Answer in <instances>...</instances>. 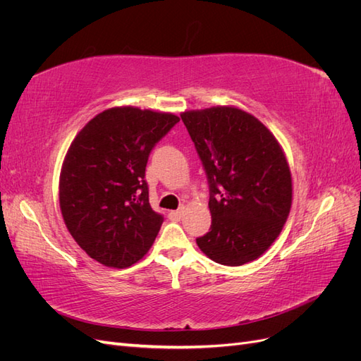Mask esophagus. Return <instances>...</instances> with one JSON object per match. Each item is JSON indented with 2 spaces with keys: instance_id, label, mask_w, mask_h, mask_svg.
Returning a JSON list of instances; mask_svg holds the SVG:
<instances>
[{
  "instance_id": "obj_1",
  "label": "esophagus",
  "mask_w": 361,
  "mask_h": 361,
  "mask_svg": "<svg viewBox=\"0 0 361 361\" xmlns=\"http://www.w3.org/2000/svg\"><path fill=\"white\" fill-rule=\"evenodd\" d=\"M182 215H183V207H180V209H176V211H170V214H169L171 220H180Z\"/></svg>"
}]
</instances>
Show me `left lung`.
<instances>
[{
  "instance_id": "1",
  "label": "left lung",
  "mask_w": 361,
  "mask_h": 361,
  "mask_svg": "<svg viewBox=\"0 0 361 361\" xmlns=\"http://www.w3.org/2000/svg\"><path fill=\"white\" fill-rule=\"evenodd\" d=\"M209 183L211 228L195 239L216 264L241 267L271 247L292 204L285 152L271 130L236 106L180 114Z\"/></svg>"
}]
</instances>
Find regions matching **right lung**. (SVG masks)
I'll use <instances>...</instances> for the list:
<instances>
[{"label": "right lung", "mask_w": 361, "mask_h": 361, "mask_svg": "<svg viewBox=\"0 0 361 361\" xmlns=\"http://www.w3.org/2000/svg\"><path fill=\"white\" fill-rule=\"evenodd\" d=\"M178 122L171 113L114 106L72 141L60 173V209L76 244L99 264L130 267L154 244L164 218L150 207L146 166Z\"/></svg>", "instance_id": "1"}]
</instances>
